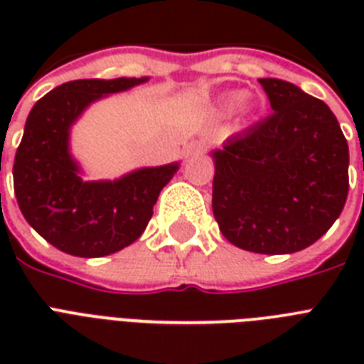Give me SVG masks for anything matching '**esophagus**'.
<instances>
[{
	"label": "esophagus",
	"mask_w": 364,
	"mask_h": 364,
	"mask_svg": "<svg viewBox=\"0 0 364 364\" xmlns=\"http://www.w3.org/2000/svg\"><path fill=\"white\" fill-rule=\"evenodd\" d=\"M202 153H204V147H202V145H191L187 151L188 156H200Z\"/></svg>",
	"instance_id": "obj_1"
}]
</instances>
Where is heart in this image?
<instances>
[{"mask_svg": "<svg viewBox=\"0 0 364 364\" xmlns=\"http://www.w3.org/2000/svg\"><path fill=\"white\" fill-rule=\"evenodd\" d=\"M232 100H234V96L230 100H228V102H232ZM245 102H247V96H245V94H240V96H238V105H240V107H243V105H245Z\"/></svg>", "mask_w": 364, "mask_h": 364, "instance_id": "b5f03b06", "label": "heart"}]
</instances>
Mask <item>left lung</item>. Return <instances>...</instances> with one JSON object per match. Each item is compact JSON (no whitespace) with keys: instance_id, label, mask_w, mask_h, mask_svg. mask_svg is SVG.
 I'll list each match as a JSON object with an SVG mask.
<instances>
[{"instance_id":"left-lung-1","label":"left lung","mask_w":364,"mask_h":364,"mask_svg":"<svg viewBox=\"0 0 364 364\" xmlns=\"http://www.w3.org/2000/svg\"><path fill=\"white\" fill-rule=\"evenodd\" d=\"M259 82L274 113L211 151L213 215L236 247L296 253L344 210L350 151L325 102L282 79Z\"/></svg>"}]
</instances>
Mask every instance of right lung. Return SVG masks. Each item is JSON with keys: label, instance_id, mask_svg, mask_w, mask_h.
<instances>
[{"label": "right lung", "instance_id": "add662e5", "mask_svg": "<svg viewBox=\"0 0 364 364\" xmlns=\"http://www.w3.org/2000/svg\"><path fill=\"white\" fill-rule=\"evenodd\" d=\"M149 77L79 79L45 94L26 119L13 166L22 215L39 236L73 257H105L128 247L153 217L160 191L179 162L139 168L119 179L87 181L71 154V126L98 100Z\"/></svg>", "mask_w": 364, "mask_h": 364}]
</instances>
